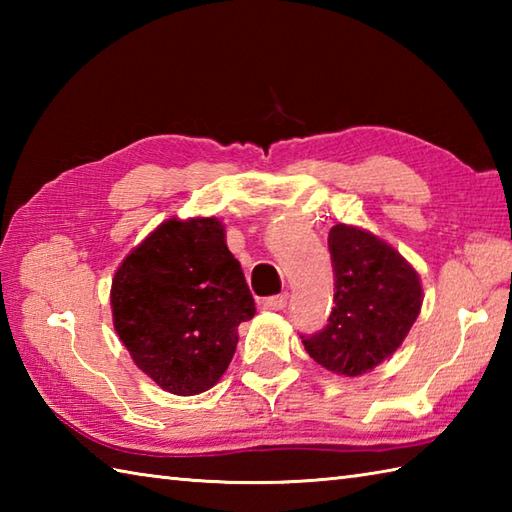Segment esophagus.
<instances>
[{
  "label": "esophagus",
  "instance_id": "esophagus-1",
  "mask_svg": "<svg viewBox=\"0 0 512 512\" xmlns=\"http://www.w3.org/2000/svg\"><path fill=\"white\" fill-rule=\"evenodd\" d=\"M286 306H288V292H281V295L264 299V308L266 310H284Z\"/></svg>",
  "mask_w": 512,
  "mask_h": 512
}]
</instances>
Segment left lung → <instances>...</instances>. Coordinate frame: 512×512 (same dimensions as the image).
<instances>
[{"instance_id":"obj_1","label":"left lung","mask_w":512,"mask_h":512,"mask_svg":"<svg viewBox=\"0 0 512 512\" xmlns=\"http://www.w3.org/2000/svg\"><path fill=\"white\" fill-rule=\"evenodd\" d=\"M334 308L325 328L301 334L308 354L341 376H361L405 341L422 306L418 273L394 248L361 228L330 231Z\"/></svg>"}]
</instances>
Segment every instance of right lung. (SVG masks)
Instances as JSON below:
<instances>
[{
	"label": "right lung",
	"mask_w": 512,
	"mask_h": 512,
	"mask_svg": "<svg viewBox=\"0 0 512 512\" xmlns=\"http://www.w3.org/2000/svg\"><path fill=\"white\" fill-rule=\"evenodd\" d=\"M112 314L134 363L162 389L193 396L226 372L255 299L215 217L167 220L116 270Z\"/></svg>",
	"instance_id": "right-lung-1"
}]
</instances>
